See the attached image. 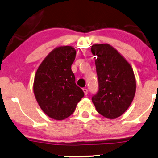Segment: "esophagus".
Masks as SVG:
<instances>
[{"label":"esophagus","mask_w":158,"mask_h":158,"mask_svg":"<svg viewBox=\"0 0 158 158\" xmlns=\"http://www.w3.org/2000/svg\"><path fill=\"white\" fill-rule=\"evenodd\" d=\"M83 92H84L85 95H87V94H88V90H87L86 88H84V89H83Z\"/></svg>","instance_id":"esophagus-1"}]
</instances>
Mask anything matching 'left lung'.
<instances>
[{
    "instance_id": "left-lung-1",
    "label": "left lung",
    "mask_w": 158,
    "mask_h": 158,
    "mask_svg": "<svg viewBox=\"0 0 158 158\" xmlns=\"http://www.w3.org/2000/svg\"><path fill=\"white\" fill-rule=\"evenodd\" d=\"M91 51L96 58L99 83V90L92 101L99 114L115 119L127 110L134 99L136 80L132 67L108 44H94Z\"/></svg>"
}]
</instances>
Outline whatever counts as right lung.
<instances>
[{
	"instance_id": "add662e5",
	"label": "right lung",
	"mask_w": 158,
	"mask_h": 158,
	"mask_svg": "<svg viewBox=\"0 0 158 158\" xmlns=\"http://www.w3.org/2000/svg\"><path fill=\"white\" fill-rule=\"evenodd\" d=\"M75 56L76 50L72 46H57L44 58L35 73V99L43 112L52 119L67 118L84 96L83 90L76 85L71 69Z\"/></svg>"
}]
</instances>
